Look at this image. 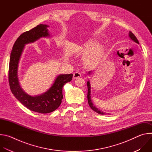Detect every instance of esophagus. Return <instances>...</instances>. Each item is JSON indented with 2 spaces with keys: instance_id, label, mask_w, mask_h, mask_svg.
I'll return each instance as SVG.
<instances>
[{
  "instance_id": "esophagus-1",
  "label": "esophagus",
  "mask_w": 152,
  "mask_h": 152,
  "mask_svg": "<svg viewBox=\"0 0 152 152\" xmlns=\"http://www.w3.org/2000/svg\"><path fill=\"white\" fill-rule=\"evenodd\" d=\"M81 77V75L79 72H75L73 74V79H76V78H78V77Z\"/></svg>"
}]
</instances>
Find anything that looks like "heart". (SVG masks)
Returning <instances> with one entry per match:
<instances>
[{
  "instance_id": "1",
  "label": "heart",
  "mask_w": 152,
  "mask_h": 152,
  "mask_svg": "<svg viewBox=\"0 0 152 152\" xmlns=\"http://www.w3.org/2000/svg\"><path fill=\"white\" fill-rule=\"evenodd\" d=\"M96 41L91 40L85 43L82 48L84 54L83 62L86 67H94L103 60L105 49L102 45H96Z\"/></svg>"
}]
</instances>
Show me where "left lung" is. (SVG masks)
<instances>
[{"instance_id": "8db88e82", "label": "left lung", "mask_w": 152, "mask_h": 152, "mask_svg": "<svg viewBox=\"0 0 152 152\" xmlns=\"http://www.w3.org/2000/svg\"><path fill=\"white\" fill-rule=\"evenodd\" d=\"M129 38H131L132 41H134V42H135L136 43H137V44H139V41L137 39V37L134 35V34L130 31L129 33ZM91 72H88V74L90 75L91 73ZM87 86H88V94H87V98H88V104H89V106H90V107L91 108V109L95 111L96 113L99 114H101V115H104L106 114L105 113H104L103 111H101L100 110H99L98 108L96 107L93 103L92 102V100H91V84H90V80H88V81L87 82Z\"/></svg>"}]
</instances>
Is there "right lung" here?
Wrapping results in <instances>:
<instances>
[{"mask_svg": "<svg viewBox=\"0 0 152 152\" xmlns=\"http://www.w3.org/2000/svg\"><path fill=\"white\" fill-rule=\"evenodd\" d=\"M47 25H39L31 30L23 33L15 41L10 55L9 66V83L11 92L15 98L28 109L41 114H47L56 110L63 98L62 87L72 80L73 74L58 75L50 88L45 93L32 96L21 88L18 77L19 61L26 45L34 42L42 37H49Z\"/></svg>", "mask_w": 152, "mask_h": 152, "instance_id": "1", "label": "right lung"}]
</instances>
